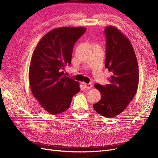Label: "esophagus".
Returning a JSON list of instances; mask_svg holds the SVG:
<instances>
[{"mask_svg":"<svg viewBox=\"0 0 158 158\" xmlns=\"http://www.w3.org/2000/svg\"><path fill=\"white\" fill-rule=\"evenodd\" d=\"M84 85L85 86V88H86L87 89H90L92 88V84L89 83V84H86V83H84Z\"/></svg>","mask_w":158,"mask_h":158,"instance_id":"34e87169","label":"esophagus"}]
</instances>
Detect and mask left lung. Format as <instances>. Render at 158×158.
I'll return each instance as SVG.
<instances>
[{
	"mask_svg": "<svg viewBox=\"0 0 158 158\" xmlns=\"http://www.w3.org/2000/svg\"><path fill=\"white\" fill-rule=\"evenodd\" d=\"M106 58L105 66L112 76L109 84H95L101 99L94 104L95 111L112 118L123 112L135 97L138 86V65L135 51L128 38L115 27L105 28Z\"/></svg>",
	"mask_w": 158,
	"mask_h": 158,
	"instance_id": "left-lung-1",
	"label": "left lung"
}]
</instances>
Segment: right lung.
<instances>
[{
  "label": "right lung",
  "instance_id": "1",
  "mask_svg": "<svg viewBox=\"0 0 158 158\" xmlns=\"http://www.w3.org/2000/svg\"><path fill=\"white\" fill-rule=\"evenodd\" d=\"M85 30L82 27L52 30L41 38L33 51L29 71L31 90L50 114L66 111L80 90L77 81L63 76L62 70L71 64L74 45Z\"/></svg>",
  "mask_w": 158,
  "mask_h": 158
}]
</instances>
